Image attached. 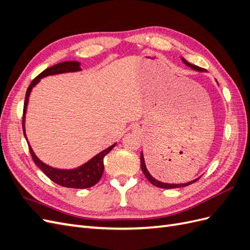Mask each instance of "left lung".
Segmentation results:
<instances>
[{
  "label": "left lung",
  "mask_w": 250,
  "mask_h": 250,
  "mask_svg": "<svg viewBox=\"0 0 250 250\" xmlns=\"http://www.w3.org/2000/svg\"><path fill=\"white\" fill-rule=\"evenodd\" d=\"M181 59H183V62H185V64H187L188 66H190L191 69H193V70H195V71H198V72H204V71H206L204 69H202V67H199V66H197V65H195V64H192V63H190V62H188L187 60L184 59V58H181ZM141 168H142L143 173L145 174L146 178L150 181L151 184H152V185L155 186V187H157V188H183V187H187V186H188V185H192L193 183H195V181H197V180L199 179V178H197V179H194V180H192V181H188V183H187V184H177V185H175V184H166V183H162V181H158V180H156V179L148 172V170H147V168H146V165H145V161H144L143 152H141Z\"/></svg>",
  "instance_id": "8db88e82"
}]
</instances>
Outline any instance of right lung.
I'll return each mask as SVG.
<instances>
[{
  "instance_id": "obj_1",
  "label": "right lung",
  "mask_w": 250,
  "mask_h": 250,
  "mask_svg": "<svg viewBox=\"0 0 250 250\" xmlns=\"http://www.w3.org/2000/svg\"><path fill=\"white\" fill-rule=\"evenodd\" d=\"M78 71H81L80 62H60L51 67H48V69L42 72L39 76L35 77L32 80V82L30 83L26 93L25 103H24V112H22V131H24L26 140H27V137H26V130H25V115H26L27 105L29 101V96H30V93H31L32 88L40 82L42 78L50 76V75L62 74L67 72H78ZM27 143L29 146V151L32 156V160L36 164L37 167L46 174L52 181H54V183H56L57 185L65 187V188H86L95 186L98 181L100 180L104 171V164H103L104 156L106 155L116 145V144H113V145H111L107 149L101 151L100 153H98L96 156L90 158L87 163L80 166V167L76 169L63 170V169L52 168L50 166L42 163L33 152L31 146L29 145L28 140H27Z\"/></svg>"
}]
</instances>
